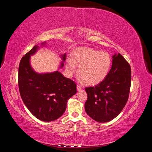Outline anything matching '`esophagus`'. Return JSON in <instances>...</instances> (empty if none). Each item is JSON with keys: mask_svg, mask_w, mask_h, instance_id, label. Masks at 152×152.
I'll list each match as a JSON object with an SVG mask.
<instances>
[{"mask_svg": "<svg viewBox=\"0 0 152 152\" xmlns=\"http://www.w3.org/2000/svg\"><path fill=\"white\" fill-rule=\"evenodd\" d=\"M77 89L78 91H81L82 89V87L79 86V85H77Z\"/></svg>", "mask_w": 152, "mask_h": 152, "instance_id": "esophagus-1", "label": "esophagus"}]
</instances>
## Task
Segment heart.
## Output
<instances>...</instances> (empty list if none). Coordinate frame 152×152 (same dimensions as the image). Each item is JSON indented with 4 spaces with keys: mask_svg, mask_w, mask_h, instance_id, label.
I'll return each mask as SVG.
<instances>
[{
    "mask_svg": "<svg viewBox=\"0 0 152 152\" xmlns=\"http://www.w3.org/2000/svg\"><path fill=\"white\" fill-rule=\"evenodd\" d=\"M77 66H79L82 80H86L89 84H96L107 77L111 66V58L105 52L80 48L75 50L72 58L66 59L65 68L69 77L77 72Z\"/></svg>",
    "mask_w": 152,
    "mask_h": 152,
    "instance_id": "heart-1",
    "label": "heart"
}]
</instances>
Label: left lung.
Masks as SVG:
<instances>
[{"label": "left lung", "mask_w": 152, "mask_h": 152, "mask_svg": "<svg viewBox=\"0 0 152 152\" xmlns=\"http://www.w3.org/2000/svg\"><path fill=\"white\" fill-rule=\"evenodd\" d=\"M112 66L104 79L95 87H86L87 114L98 122H107L117 117L129 94L131 70L121 54L112 56Z\"/></svg>", "instance_id": "obj_1"}]
</instances>
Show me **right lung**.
I'll list each match as a JSON object with an SVG mask.
<instances>
[{"label": "right lung", "instance_id": "1", "mask_svg": "<svg viewBox=\"0 0 152 152\" xmlns=\"http://www.w3.org/2000/svg\"><path fill=\"white\" fill-rule=\"evenodd\" d=\"M46 45V42L41 47ZM40 49L37 45L21 59L18 70V86L21 99L31 113L39 120L50 122L56 120L65 112L68 100L77 93L76 85L58 70L37 73L30 64L31 56ZM64 66L66 54L61 55Z\"/></svg>", "mask_w": 152, "mask_h": 152}]
</instances>
